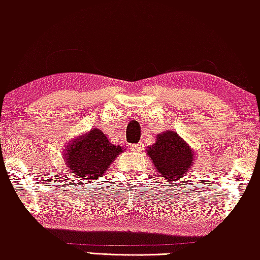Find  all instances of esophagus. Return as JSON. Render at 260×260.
Here are the masks:
<instances>
[{
	"mask_svg": "<svg viewBox=\"0 0 260 260\" xmlns=\"http://www.w3.org/2000/svg\"><path fill=\"white\" fill-rule=\"evenodd\" d=\"M144 147H145L144 142H139V144H135V145L131 146V148H133L135 152H141V151L144 150Z\"/></svg>",
	"mask_w": 260,
	"mask_h": 260,
	"instance_id": "obj_1",
	"label": "esophagus"
}]
</instances>
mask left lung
Instances as JSON below:
<instances>
[{
  "mask_svg": "<svg viewBox=\"0 0 260 260\" xmlns=\"http://www.w3.org/2000/svg\"><path fill=\"white\" fill-rule=\"evenodd\" d=\"M146 150L157 172L166 180L180 179L193 166L194 151L174 131L158 134L156 142Z\"/></svg>",
  "mask_w": 260,
  "mask_h": 260,
  "instance_id": "obj_1",
  "label": "left lung"
}]
</instances>
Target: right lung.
I'll use <instances>...</instances> for the list:
<instances>
[{
  "label": "right lung",
  "instance_id": "1",
  "mask_svg": "<svg viewBox=\"0 0 260 260\" xmlns=\"http://www.w3.org/2000/svg\"><path fill=\"white\" fill-rule=\"evenodd\" d=\"M122 150L121 146L110 144L103 131L94 127L67 145L65 162L70 173L82 182L93 183L104 176Z\"/></svg>",
  "mask_w": 260,
  "mask_h": 260
}]
</instances>
